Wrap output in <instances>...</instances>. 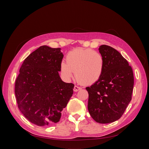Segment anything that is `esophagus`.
<instances>
[{
	"label": "esophagus",
	"instance_id": "obj_1",
	"mask_svg": "<svg viewBox=\"0 0 149 149\" xmlns=\"http://www.w3.org/2000/svg\"><path fill=\"white\" fill-rule=\"evenodd\" d=\"M80 89H81V87H79V86H76V85H75L74 86V89H73V90H74V91H75V92H76V91H79Z\"/></svg>",
	"mask_w": 149,
	"mask_h": 149
}]
</instances>
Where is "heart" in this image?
<instances>
[{
	"instance_id": "1",
	"label": "heart",
	"mask_w": 149,
	"mask_h": 149,
	"mask_svg": "<svg viewBox=\"0 0 149 149\" xmlns=\"http://www.w3.org/2000/svg\"><path fill=\"white\" fill-rule=\"evenodd\" d=\"M66 62L60 63V73L65 79L73 76L78 81L90 85L100 78L104 68V60L101 54L89 48H76L68 53Z\"/></svg>"
}]
</instances>
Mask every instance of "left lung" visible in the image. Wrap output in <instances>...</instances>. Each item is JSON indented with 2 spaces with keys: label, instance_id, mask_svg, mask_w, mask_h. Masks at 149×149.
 <instances>
[{
  "label": "left lung",
  "instance_id": "left-lung-1",
  "mask_svg": "<svg viewBox=\"0 0 149 149\" xmlns=\"http://www.w3.org/2000/svg\"><path fill=\"white\" fill-rule=\"evenodd\" d=\"M99 50L104 68L100 78L86 88L89 94L88 108L96 122L107 124L120 119L131 101L134 74L127 61L116 49L102 45Z\"/></svg>",
  "mask_w": 149,
  "mask_h": 149
}]
</instances>
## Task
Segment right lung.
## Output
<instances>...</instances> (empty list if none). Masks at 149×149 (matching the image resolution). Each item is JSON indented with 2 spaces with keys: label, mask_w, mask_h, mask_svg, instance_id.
Returning a JSON list of instances; mask_svg holds the SVG:
<instances>
[{
  "label": "right lung",
  "mask_w": 149,
  "mask_h": 149,
  "mask_svg": "<svg viewBox=\"0 0 149 149\" xmlns=\"http://www.w3.org/2000/svg\"><path fill=\"white\" fill-rule=\"evenodd\" d=\"M63 58L60 48L40 47L25 58L16 78L18 107L37 125L58 123L73 94L74 85L63 81L58 73Z\"/></svg>",
  "instance_id": "add662e5"
}]
</instances>
